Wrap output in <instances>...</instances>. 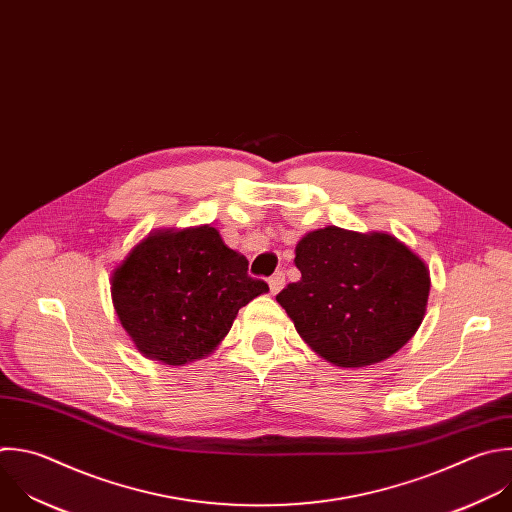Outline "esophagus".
Wrapping results in <instances>:
<instances>
[{"label":"esophagus","instance_id":"34e87169","mask_svg":"<svg viewBox=\"0 0 512 512\" xmlns=\"http://www.w3.org/2000/svg\"><path fill=\"white\" fill-rule=\"evenodd\" d=\"M283 285H285V273H283V271H275V273L269 277V289H271V293H273V295L279 293Z\"/></svg>","mask_w":512,"mask_h":512}]
</instances>
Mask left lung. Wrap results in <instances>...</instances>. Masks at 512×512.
Here are the masks:
<instances>
[{
	"label": "left lung",
	"mask_w": 512,
	"mask_h": 512,
	"mask_svg": "<svg viewBox=\"0 0 512 512\" xmlns=\"http://www.w3.org/2000/svg\"><path fill=\"white\" fill-rule=\"evenodd\" d=\"M295 267L301 279L277 301L303 342L333 366L388 360L424 319L430 271L388 233L311 231L295 247Z\"/></svg>",
	"instance_id": "obj_1"
}]
</instances>
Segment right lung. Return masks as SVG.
Masks as SVG:
<instances>
[{
    "instance_id": "right-lung-1",
    "label": "right lung",
    "mask_w": 512,
    "mask_h": 512,
    "mask_svg": "<svg viewBox=\"0 0 512 512\" xmlns=\"http://www.w3.org/2000/svg\"><path fill=\"white\" fill-rule=\"evenodd\" d=\"M247 265L211 225L154 231L114 269L112 303L142 356L183 366L209 356L239 309L269 291Z\"/></svg>"
}]
</instances>
